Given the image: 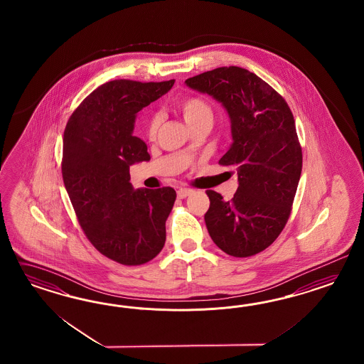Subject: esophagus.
<instances>
[{
	"label": "esophagus",
	"instance_id": "1",
	"mask_svg": "<svg viewBox=\"0 0 364 364\" xmlns=\"http://www.w3.org/2000/svg\"><path fill=\"white\" fill-rule=\"evenodd\" d=\"M193 193V191L191 189V188H180L178 191H177V198H186L188 196H191Z\"/></svg>",
	"mask_w": 364,
	"mask_h": 364
}]
</instances>
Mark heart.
<instances>
[{
	"mask_svg": "<svg viewBox=\"0 0 364 364\" xmlns=\"http://www.w3.org/2000/svg\"><path fill=\"white\" fill-rule=\"evenodd\" d=\"M175 109L181 114L188 127H193L198 122L212 120V109L210 104L198 96H187L175 102ZM160 128V117L154 114L149 117L145 127V133L149 140H154Z\"/></svg>",
	"mask_w": 364,
	"mask_h": 364,
	"instance_id": "b5f03b06",
	"label": "heart"
}]
</instances>
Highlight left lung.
Returning <instances> with one entry per match:
<instances>
[{"mask_svg":"<svg viewBox=\"0 0 364 364\" xmlns=\"http://www.w3.org/2000/svg\"><path fill=\"white\" fill-rule=\"evenodd\" d=\"M186 84L221 102L231 119L233 143L219 164L236 168L239 188L230 201L207 191V230L225 254L254 256L275 242L292 210L303 166L294 114L275 89L239 66Z\"/></svg>","mask_w":364,"mask_h":364,"instance_id":"left-lung-1","label":"left lung"}]
</instances>
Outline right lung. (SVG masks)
<instances>
[{"mask_svg": "<svg viewBox=\"0 0 364 364\" xmlns=\"http://www.w3.org/2000/svg\"><path fill=\"white\" fill-rule=\"evenodd\" d=\"M173 84L105 82L66 124L61 166L66 192L89 242L120 264L148 263L166 242L176 192L171 187L133 189L129 166L151 159L146 144L132 134L137 112Z\"/></svg>", "mask_w": 364, "mask_h": 364, "instance_id": "right-lung-1", "label": "right lung"}]
</instances>
